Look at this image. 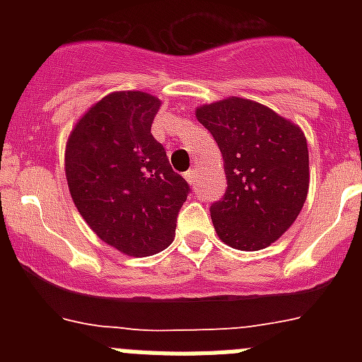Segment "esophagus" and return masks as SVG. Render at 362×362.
<instances>
[{
  "label": "esophagus",
  "instance_id": "34e87169",
  "mask_svg": "<svg viewBox=\"0 0 362 362\" xmlns=\"http://www.w3.org/2000/svg\"><path fill=\"white\" fill-rule=\"evenodd\" d=\"M196 177H197V172L194 170V168H190V170H188L187 174H185V179H187V181H188V183L192 185V187H194V185H196V181H197Z\"/></svg>",
  "mask_w": 362,
  "mask_h": 362
}]
</instances>
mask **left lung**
<instances>
[{
    "mask_svg": "<svg viewBox=\"0 0 362 362\" xmlns=\"http://www.w3.org/2000/svg\"><path fill=\"white\" fill-rule=\"evenodd\" d=\"M196 117L225 159L228 187L210 206L217 235L235 250L267 248L292 226L306 201L305 134L272 108L243 98L203 105Z\"/></svg>",
    "mask_w": 362,
    "mask_h": 362,
    "instance_id": "8db88e82",
    "label": "left lung"
}]
</instances>
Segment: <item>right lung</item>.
Listing matches in <instances>:
<instances>
[{
    "instance_id": "1",
    "label": "right lung",
    "mask_w": 362,
    "mask_h": 362,
    "mask_svg": "<svg viewBox=\"0 0 362 362\" xmlns=\"http://www.w3.org/2000/svg\"><path fill=\"white\" fill-rule=\"evenodd\" d=\"M159 107L146 92H114L88 108L66 141L76 209L101 241L132 257L170 246L190 192L150 132Z\"/></svg>"
}]
</instances>
